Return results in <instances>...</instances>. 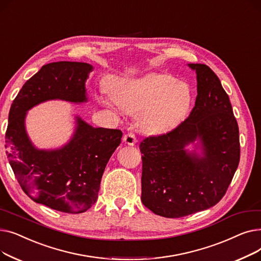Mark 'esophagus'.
Returning a JSON list of instances; mask_svg holds the SVG:
<instances>
[{
	"instance_id": "34e87169",
	"label": "esophagus",
	"mask_w": 261,
	"mask_h": 261,
	"mask_svg": "<svg viewBox=\"0 0 261 261\" xmlns=\"http://www.w3.org/2000/svg\"><path fill=\"white\" fill-rule=\"evenodd\" d=\"M123 142H125L127 145L133 146L136 143V136L132 132H128L125 135H123Z\"/></svg>"
}]
</instances>
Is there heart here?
I'll use <instances>...</instances> for the list:
<instances>
[{
  "label": "heart",
  "instance_id": "obj_1",
  "mask_svg": "<svg viewBox=\"0 0 261 261\" xmlns=\"http://www.w3.org/2000/svg\"><path fill=\"white\" fill-rule=\"evenodd\" d=\"M113 96L125 111L141 112V126L149 132H164L176 126L193 101V92L187 84L155 73L121 82Z\"/></svg>",
  "mask_w": 261,
  "mask_h": 261
}]
</instances>
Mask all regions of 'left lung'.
<instances>
[{"label":"left lung","instance_id":"left-lung-1","mask_svg":"<svg viewBox=\"0 0 261 261\" xmlns=\"http://www.w3.org/2000/svg\"><path fill=\"white\" fill-rule=\"evenodd\" d=\"M197 73L198 95L189 116L172 130L140 144L142 202L155 215L181 218L220 201L239 160V128L220 79L205 64H188ZM200 138L204 156L184 147Z\"/></svg>","mask_w":261,"mask_h":261}]
</instances>
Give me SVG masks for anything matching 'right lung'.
<instances>
[{
	"mask_svg": "<svg viewBox=\"0 0 261 261\" xmlns=\"http://www.w3.org/2000/svg\"><path fill=\"white\" fill-rule=\"evenodd\" d=\"M92 65L60 61L41 67L27 80L12 101L5 134L6 154L24 193L51 210L80 214L98 197L101 176L121 143L118 129L93 128L77 118L71 142L61 149H36L24 127L26 111L48 99L86 101L85 82Z\"/></svg>",
	"mask_w": 261,
	"mask_h": 261,
	"instance_id": "add662e5",
	"label": "right lung"
}]
</instances>
